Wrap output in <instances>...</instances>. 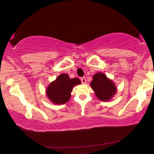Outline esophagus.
<instances>
[{
    "label": "esophagus",
    "mask_w": 154,
    "mask_h": 154,
    "mask_svg": "<svg viewBox=\"0 0 154 154\" xmlns=\"http://www.w3.org/2000/svg\"><path fill=\"white\" fill-rule=\"evenodd\" d=\"M81 81H82V83L83 84H85V83H86V79H85V77L81 78Z\"/></svg>",
    "instance_id": "esophagus-1"
}]
</instances>
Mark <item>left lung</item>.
Wrapping results in <instances>:
<instances>
[{"instance_id":"left-lung-1","label":"left lung","mask_w":154,"mask_h":154,"mask_svg":"<svg viewBox=\"0 0 154 154\" xmlns=\"http://www.w3.org/2000/svg\"><path fill=\"white\" fill-rule=\"evenodd\" d=\"M90 86L94 91L96 97L102 101L110 100L117 91L114 83L103 72H97L94 75Z\"/></svg>"}]
</instances>
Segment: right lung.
Instances as JSON below:
<instances>
[{"instance_id": "right-lung-1", "label": "right lung", "mask_w": 154, "mask_h": 154, "mask_svg": "<svg viewBox=\"0 0 154 154\" xmlns=\"http://www.w3.org/2000/svg\"><path fill=\"white\" fill-rule=\"evenodd\" d=\"M81 83L78 78L71 79L69 75L62 73L54 82H51L46 89L48 98L56 105L67 103L71 98L72 88Z\"/></svg>"}]
</instances>
